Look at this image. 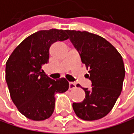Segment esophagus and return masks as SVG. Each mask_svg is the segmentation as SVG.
<instances>
[{"label": "esophagus", "instance_id": "esophagus-1", "mask_svg": "<svg viewBox=\"0 0 134 134\" xmlns=\"http://www.w3.org/2000/svg\"><path fill=\"white\" fill-rule=\"evenodd\" d=\"M76 88V85L74 83H72V82H70L69 83V89L70 90H72V89H74Z\"/></svg>", "mask_w": 134, "mask_h": 134}]
</instances>
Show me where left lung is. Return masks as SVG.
<instances>
[{"instance_id": "8db88e82", "label": "left lung", "mask_w": 134, "mask_h": 134, "mask_svg": "<svg viewBox=\"0 0 134 134\" xmlns=\"http://www.w3.org/2000/svg\"><path fill=\"white\" fill-rule=\"evenodd\" d=\"M66 32L88 70L86 76L92 81L91 89L82 88L85 98L80 103H73L74 111L84 120L103 118L113 108L122 88L125 68L122 56L100 36L86 31L66 30Z\"/></svg>"}]
</instances>
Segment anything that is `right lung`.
<instances>
[{
  "instance_id": "right-lung-1",
  "label": "right lung",
  "mask_w": 134,
  "mask_h": 134,
  "mask_svg": "<svg viewBox=\"0 0 134 134\" xmlns=\"http://www.w3.org/2000/svg\"><path fill=\"white\" fill-rule=\"evenodd\" d=\"M66 30H41L28 36L12 52L6 63L5 78L11 98L18 111L28 119L49 118L55 107L56 93H64L69 83L64 77L49 78L42 70L49 63V48L67 40Z\"/></svg>"
}]
</instances>
